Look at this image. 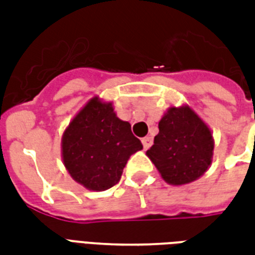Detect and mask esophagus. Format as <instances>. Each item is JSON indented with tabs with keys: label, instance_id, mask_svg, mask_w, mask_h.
Returning a JSON list of instances; mask_svg holds the SVG:
<instances>
[{
	"label": "esophagus",
	"instance_id": "34e87169",
	"mask_svg": "<svg viewBox=\"0 0 255 255\" xmlns=\"http://www.w3.org/2000/svg\"><path fill=\"white\" fill-rule=\"evenodd\" d=\"M142 144H143L144 149H149L150 146L153 144V138H151V136H144V138L142 139Z\"/></svg>",
	"mask_w": 255,
	"mask_h": 255
}]
</instances>
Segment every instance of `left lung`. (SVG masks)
Wrapping results in <instances>:
<instances>
[{"label":"left lung","instance_id":"8db88e82","mask_svg":"<svg viewBox=\"0 0 255 255\" xmlns=\"http://www.w3.org/2000/svg\"><path fill=\"white\" fill-rule=\"evenodd\" d=\"M158 129L146 154L166 183L187 184L208 171L213 160V135L190 106L169 108Z\"/></svg>","mask_w":255,"mask_h":255}]
</instances>
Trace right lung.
Returning <instances> with one entry per match:
<instances>
[{
  "mask_svg": "<svg viewBox=\"0 0 255 255\" xmlns=\"http://www.w3.org/2000/svg\"><path fill=\"white\" fill-rule=\"evenodd\" d=\"M143 149L131 124L115 113L112 102L94 97L64 131L61 155L75 182L91 191L113 187L128 158Z\"/></svg>",
  "mask_w": 255,
  "mask_h": 255,
  "instance_id": "right-lung-1",
  "label": "right lung"
}]
</instances>
